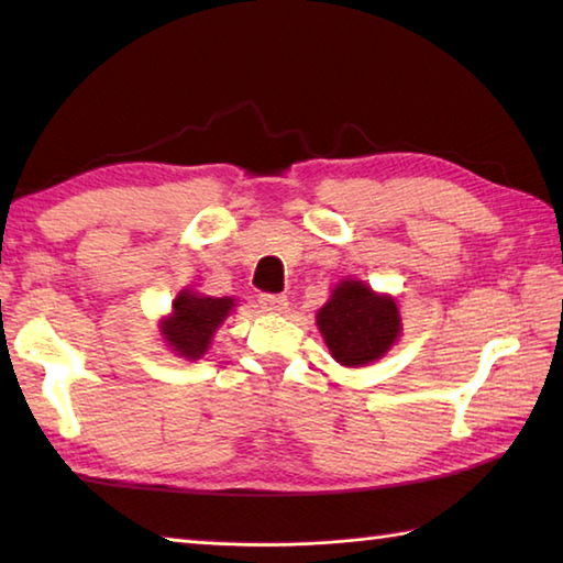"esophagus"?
<instances>
[{
    "label": "esophagus",
    "instance_id": "34e87169",
    "mask_svg": "<svg viewBox=\"0 0 563 563\" xmlns=\"http://www.w3.org/2000/svg\"><path fill=\"white\" fill-rule=\"evenodd\" d=\"M258 302L263 305V310H268V312H283L285 308H288V298L280 292H261Z\"/></svg>",
    "mask_w": 563,
    "mask_h": 563
}]
</instances>
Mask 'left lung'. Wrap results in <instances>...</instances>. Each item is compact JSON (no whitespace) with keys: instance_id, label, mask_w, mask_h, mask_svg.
I'll list each match as a JSON object with an SVG mask.
<instances>
[{"instance_id":"1","label":"left lung","mask_w":563,"mask_h":563,"mask_svg":"<svg viewBox=\"0 0 563 563\" xmlns=\"http://www.w3.org/2000/svg\"><path fill=\"white\" fill-rule=\"evenodd\" d=\"M399 310L389 295H377L360 280H342L318 312V328L332 357L360 367L383 357L399 335Z\"/></svg>"}]
</instances>
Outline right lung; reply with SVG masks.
<instances>
[{
    "label": "right lung",
    "instance_id": "add662e5",
    "mask_svg": "<svg viewBox=\"0 0 563 563\" xmlns=\"http://www.w3.org/2000/svg\"><path fill=\"white\" fill-rule=\"evenodd\" d=\"M231 308L233 298H203L198 292L184 290L174 300V316L164 322L166 342L180 357H201Z\"/></svg>",
    "mask_w": 563,
    "mask_h": 563
}]
</instances>
